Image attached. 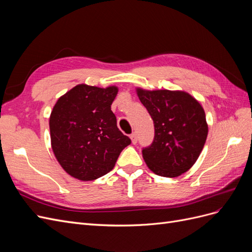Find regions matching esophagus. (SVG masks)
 <instances>
[{
  "instance_id": "esophagus-1",
  "label": "esophagus",
  "mask_w": 252,
  "mask_h": 252,
  "mask_svg": "<svg viewBox=\"0 0 252 252\" xmlns=\"http://www.w3.org/2000/svg\"><path fill=\"white\" fill-rule=\"evenodd\" d=\"M130 139H131V142H132L133 144H136V142H138V135H136L135 132H132V133L130 134Z\"/></svg>"
}]
</instances>
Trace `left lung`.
I'll use <instances>...</instances> for the list:
<instances>
[{"label": "left lung", "instance_id": "left-lung-1", "mask_svg": "<svg viewBox=\"0 0 252 252\" xmlns=\"http://www.w3.org/2000/svg\"><path fill=\"white\" fill-rule=\"evenodd\" d=\"M155 124V139L142 150L148 168L175 178L191 168L208 134L205 111L184 91L136 89Z\"/></svg>", "mask_w": 252, "mask_h": 252}]
</instances>
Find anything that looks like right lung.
I'll return each mask as SVG.
<instances>
[{"label":"right lung","instance_id":"1","mask_svg":"<svg viewBox=\"0 0 252 252\" xmlns=\"http://www.w3.org/2000/svg\"><path fill=\"white\" fill-rule=\"evenodd\" d=\"M116 86L98 88L80 84L61 96L50 119L51 147L58 162L71 177L93 181L113 169L131 143L117 126L111 104Z\"/></svg>","mask_w":252,"mask_h":252}]
</instances>
